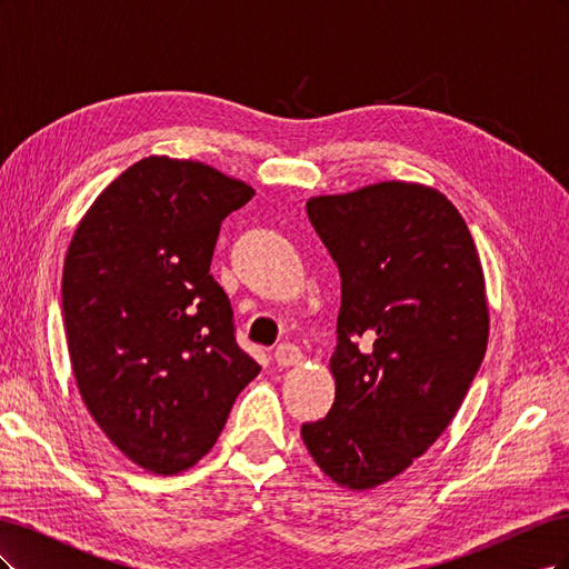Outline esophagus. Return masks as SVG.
Wrapping results in <instances>:
<instances>
[{"instance_id":"1","label":"esophagus","mask_w":569,"mask_h":569,"mask_svg":"<svg viewBox=\"0 0 569 569\" xmlns=\"http://www.w3.org/2000/svg\"><path fill=\"white\" fill-rule=\"evenodd\" d=\"M272 358L280 368H289V366H299L303 356H301L299 347H295V343H280V347L274 349Z\"/></svg>"}]
</instances>
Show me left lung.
I'll list each match as a JSON object with an SVG mask.
<instances>
[{"instance_id": "8db88e82", "label": "left lung", "mask_w": 569, "mask_h": 569, "mask_svg": "<svg viewBox=\"0 0 569 569\" xmlns=\"http://www.w3.org/2000/svg\"><path fill=\"white\" fill-rule=\"evenodd\" d=\"M306 211L339 268L341 308L335 403L301 439L339 487L368 491L456 418L489 341L485 272L462 216L435 187L377 182L311 197Z\"/></svg>"}]
</instances>
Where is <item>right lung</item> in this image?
<instances>
[{
	"mask_svg": "<svg viewBox=\"0 0 569 569\" xmlns=\"http://www.w3.org/2000/svg\"><path fill=\"white\" fill-rule=\"evenodd\" d=\"M253 194L201 161L149 157L94 199L68 247L61 303L82 403L153 475L209 453L261 370L209 272L220 222Z\"/></svg>",
	"mask_w": 569,
	"mask_h": 569,
	"instance_id": "add662e5",
	"label": "right lung"
}]
</instances>
